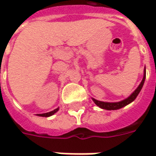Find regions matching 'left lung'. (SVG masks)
Segmentation results:
<instances>
[{
  "label": "left lung",
  "mask_w": 156,
  "mask_h": 156,
  "mask_svg": "<svg viewBox=\"0 0 156 156\" xmlns=\"http://www.w3.org/2000/svg\"><path fill=\"white\" fill-rule=\"evenodd\" d=\"M146 79V69H144V74H143V78H142V81H141L140 85L137 87V88L135 89L133 93L129 95L128 98L122 100L121 101H118V102H107V101H97V100L94 99V102L97 105L99 108H102V109H106V110H116V109H120L123 107L129 105V103H131L132 101H134L135 98L137 97V95L139 94V93L141 92V88L143 87V84H144V81Z\"/></svg>",
  "instance_id": "8db88e82"
}]
</instances>
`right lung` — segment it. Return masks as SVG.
Wrapping results in <instances>:
<instances>
[{
	"instance_id": "obj_1",
	"label": "right lung",
	"mask_w": 156,
	"mask_h": 156,
	"mask_svg": "<svg viewBox=\"0 0 156 156\" xmlns=\"http://www.w3.org/2000/svg\"><path fill=\"white\" fill-rule=\"evenodd\" d=\"M58 110H59V108H57L55 110L51 111V112H48V113H45V114H37V115H38V116L42 117H49L51 116V115H53L54 114H55Z\"/></svg>"
}]
</instances>
